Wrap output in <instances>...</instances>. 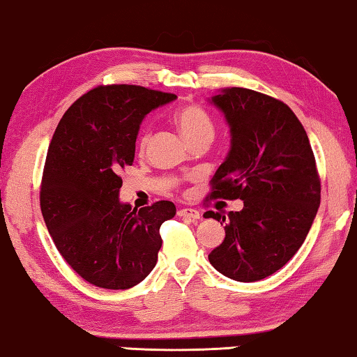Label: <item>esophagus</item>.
<instances>
[{
  "instance_id": "esophagus-1",
  "label": "esophagus",
  "mask_w": 357,
  "mask_h": 357,
  "mask_svg": "<svg viewBox=\"0 0 357 357\" xmlns=\"http://www.w3.org/2000/svg\"><path fill=\"white\" fill-rule=\"evenodd\" d=\"M178 215H180V217H185V219H190V220H196V219H199V217H201L199 211L191 209V208L180 209V211H178Z\"/></svg>"
}]
</instances>
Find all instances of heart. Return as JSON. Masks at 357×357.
<instances>
[{
  "label": "heart",
  "instance_id": "heart-1",
  "mask_svg": "<svg viewBox=\"0 0 357 357\" xmlns=\"http://www.w3.org/2000/svg\"><path fill=\"white\" fill-rule=\"evenodd\" d=\"M175 123L182 132V135L187 138L191 144L199 138H213L214 135V122L213 117L208 114V111L198 105L182 106L175 112ZM149 140V132L143 130L138 138V148L143 149Z\"/></svg>",
  "mask_w": 357,
  "mask_h": 357
}]
</instances>
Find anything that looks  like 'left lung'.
I'll return each instance as SVG.
<instances>
[{"label": "left lung", "instance_id": "obj_1", "mask_svg": "<svg viewBox=\"0 0 357 357\" xmlns=\"http://www.w3.org/2000/svg\"><path fill=\"white\" fill-rule=\"evenodd\" d=\"M230 127V151L211 180V199H241L243 209L204 217L225 222L209 252L215 271L236 282L262 280L282 268L306 240L320 204V178L303 123L264 93L222 90L211 100Z\"/></svg>", "mask_w": 357, "mask_h": 357}]
</instances>
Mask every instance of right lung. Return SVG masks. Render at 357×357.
Returning a JSON list of instances; mask_svg holds the SVG:
<instances>
[{"instance_id":"obj_1","label":"right lung","mask_w":357,"mask_h":357,"mask_svg":"<svg viewBox=\"0 0 357 357\" xmlns=\"http://www.w3.org/2000/svg\"><path fill=\"white\" fill-rule=\"evenodd\" d=\"M175 98L138 85H100L56 127L41 178V214L61 256L91 285L127 290L156 266L159 229L175 215V204L132 209L119 201V174L133 164L144 116Z\"/></svg>"}]
</instances>
